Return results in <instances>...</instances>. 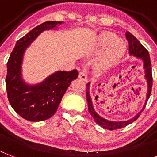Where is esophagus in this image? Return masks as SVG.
I'll return each instance as SVG.
<instances>
[{
	"label": "esophagus",
	"mask_w": 157,
	"mask_h": 157,
	"mask_svg": "<svg viewBox=\"0 0 157 157\" xmlns=\"http://www.w3.org/2000/svg\"><path fill=\"white\" fill-rule=\"evenodd\" d=\"M79 78L81 79V80H82V81H87V76H86V74L84 72V71H80L79 72Z\"/></svg>",
	"instance_id": "esophagus-1"
}]
</instances>
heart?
<instances>
[{"label":"heart","mask_w":157,"mask_h":157,"mask_svg":"<svg viewBox=\"0 0 157 157\" xmlns=\"http://www.w3.org/2000/svg\"><path fill=\"white\" fill-rule=\"evenodd\" d=\"M104 49L106 50L97 63L98 68H105L117 61L124 54L125 44L122 39L117 38L114 33L104 32L96 39L94 50L101 51Z\"/></svg>","instance_id":"obj_1"}]
</instances>
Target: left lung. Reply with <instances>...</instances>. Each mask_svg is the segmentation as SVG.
Returning a JSON list of instances; mask_svg holds the SVG:
<instances>
[{"mask_svg":"<svg viewBox=\"0 0 157 157\" xmlns=\"http://www.w3.org/2000/svg\"><path fill=\"white\" fill-rule=\"evenodd\" d=\"M125 37H126L128 43H129V54H133L134 56L140 58L144 60V67L145 69V77H146L147 81V85H148V90H147V98L146 102H145V105H146L147 102L148 100L150 94L151 92V87H152V73H151V60H150V56H149L148 51L146 50V48L144 47V45H142L141 43L139 42V40H137V38L134 36V35H132L129 32H126L125 33ZM89 86L90 84L88 83L87 87H86V99L88 102L89 105V112L91 115V117H93L94 121L104 129H109V130H113V129H121L123 127L126 126L128 124H131L132 122H134V121H136L139 117V116L141 115L142 112L144 111L145 108V105L143 107V109L138 113V114L132 119L129 120V121H109L107 120L103 119V117H101L100 116H98L95 112V111L94 110L93 105H92V101H91V98L90 96V92H89Z\"/></svg>","mask_w":157,"mask_h":157,"instance_id":"8db88e82","label":"left lung"}]
</instances>
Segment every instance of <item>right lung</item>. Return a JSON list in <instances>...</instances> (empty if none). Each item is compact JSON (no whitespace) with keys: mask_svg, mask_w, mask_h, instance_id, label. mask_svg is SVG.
Instances as JSON below:
<instances>
[{"mask_svg":"<svg viewBox=\"0 0 157 157\" xmlns=\"http://www.w3.org/2000/svg\"><path fill=\"white\" fill-rule=\"evenodd\" d=\"M62 23L47 21L33 28L16 42L7 62L6 86L9 102L20 117L29 121H45L54 116L71 81L78 76L76 69L59 71L34 86L26 85L21 78V63L26 48L41 32Z\"/></svg>","mask_w":157,"mask_h":157,"instance_id":"right-lung-1","label":"right lung"}]
</instances>
